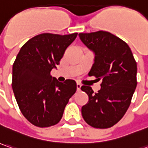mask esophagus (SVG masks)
Segmentation results:
<instances>
[{
  "instance_id": "obj_1",
  "label": "esophagus",
  "mask_w": 148,
  "mask_h": 148,
  "mask_svg": "<svg viewBox=\"0 0 148 148\" xmlns=\"http://www.w3.org/2000/svg\"><path fill=\"white\" fill-rule=\"evenodd\" d=\"M76 87H77V91H80V89H81V85L79 84H76Z\"/></svg>"
}]
</instances>
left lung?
Wrapping results in <instances>:
<instances>
[{"label":"left lung","instance_id":"obj_1","mask_svg":"<svg viewBox=\"0 0 148 148\" xmlns=\"http://www.w3.org/2000/svg\"><path fill=\"white\" fill-rule=\"evenodd\" d=\"M79 36L95 55L88 75L102 79L101 89L96 93L89 86L81 87L88 96L82 115L92 127L107 129L118 123L130 106L137 87V63L128 44L109 32Z\"/></svg>","mask_w":148,"mask_h":148}]
</instances>
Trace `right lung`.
<instances>
[{
  "label": "right lung",
  "mask_w": 148,
  "mask_h": 148,
  "mask_svg": "<svg viewBox=\"0 0 148 148\" xmlns=\"http://www.w3.org/2000/svg\"><path fill=\"white\" fill-rule=\"evenodd\" d=\"M78 33H42L21 47L13 64L12 88L23 116L40 128L56 125L61 120L69 98L76 92V82L60 83L51 76L64 51Z\"/></svg>",
  "instance_id": "obj_1"
}]
</instances>
